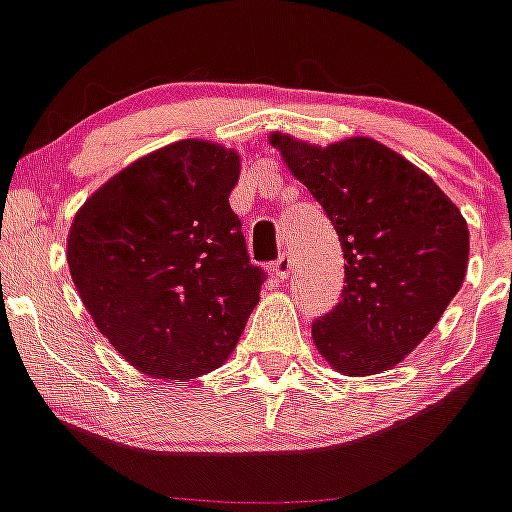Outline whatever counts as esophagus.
Masks as SVG:
<instances>
[{
  "instance_id": "34e87169",
  "label": "esophagus",
  "mask_w": 512,
  "mask_h": 512,
  "mask_svg": "<svg viewBox=\"0 0 512 512\" xmlns=\"http://www.w3.org/2000/svg\"><path fill=\"white\" fill-rule=\"evenodd\" d=\"M289 270H292V257L289 255H280L275 262H272V275H275L280 282L287 280Z\"/></svg>"
}]
</instances>
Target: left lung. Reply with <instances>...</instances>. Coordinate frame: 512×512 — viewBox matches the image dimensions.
Listing matches in <instances>:
<instances>
[{
	"label": "left lung",
	"instance_id": "obj_1",
	"mask_svg": "<svg viewBox=\"0 0 512 512\" xmlns=\"http://www.w3.org/2000/svg\"><path fill=\"white\" fill-rule=\"evenodd\" d=\"M270 143L332 220L347 260L342 302L312 324L314 347L344 376L394 369L466 280V218L431 175L374 138L314 146L275 131Z\"/></svg>",
	"mask_w": 512,
	"mask_h": 512
}]
</instances>
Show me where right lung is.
Segmentation results:
<instances>
[{
  "instance_id": "obj_1",
  "label": "right lung",
  "mask_w": 512,
  "mask_h": 512,
  "mask_svg": "<svg viewBox=\"0 0 512 512\" xmlns=\"http://www.w3.org/2000/svg\"><path fill=\"white\" fill-rule=\"evenodd\" d=\"M240 156L200 138L133 160L86 200L66 240L71 280L133 369L190 381L223 366L260 302L232 213Z\"/></svg>"
}]
</instances>
